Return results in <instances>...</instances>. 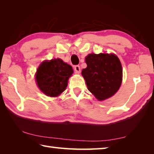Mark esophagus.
Returning a JSON list of instances; mask_svg holds the SVG:
<instances>
[{
  "instance_id": "34e87169",
  "label": "esophagus",
  "mask_w": 154,
  "mask_h": 154,
  "mask_svg": "<svg viewBox=\"0 0 154 154\" xmlns=\"http://www.w3.org/2000/svg\"><path fill=\"white\" fill-rule=\"evenodd\" d=\"M74 69L77 73H79L81 71V69H80V66H79V65H76V66H75Z\"/></svg>"
}]
</instances>
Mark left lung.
<instances>
[{"instance_id": "1", "label": "left lung", "mask_w": 154, "mask_h": 154, "mask_svg": "<svg viewBox=\"0 0 154 154\" xmlns=\"http://www.w3.org/2000/svg\"><path fill=\"white\" fill-rule=\"evenodd\" d=\"M87 67L82 70L90 92L99 100L116 93L122 80V68L119 58L114 54H89L85 58Z\"/></svg>"}]
</instances>
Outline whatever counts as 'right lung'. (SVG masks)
Instances as JSON below:
<instances>
[{
  "instance_id": "add662e5",
  "label": "right lung",
  "mask_w": 154,
  "mask_h": 154,
  "mask_svg": "<svg viewBox=\"0 0 154 154\" xmlns=\"http://www.w3.org/2000/svg\"><path fill=\"white\" fill-rule=\"evenodd\" d=\"M73 72L71 65L57 58L42 62L38 68L36 80L38 88L48 96H58L67 87L68 79Z\"/></svg>"
}]
</instances>
